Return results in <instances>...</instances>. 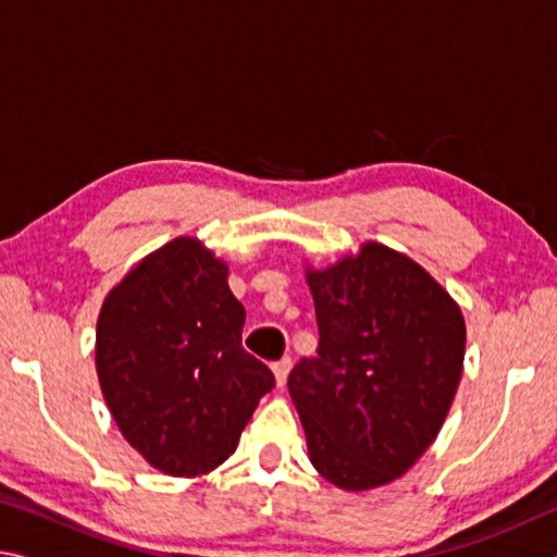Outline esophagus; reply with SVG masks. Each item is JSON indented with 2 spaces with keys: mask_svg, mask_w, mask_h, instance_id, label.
<instances>
[{
  "mask_svg": "<svg viewBox=\"0 0 557 557\" xmlns=\"http://www.w3.org/2000/svg\"><path fill=\"white\" fill-rule=\"evenodd\" d=\"M289 371H292V358L289 356H285V358H280V361L272 366V373H275V381H277V385L282 388V385L287 383V375H289Z\"/></svg>",
  "mask_w": 557,
  "mask_h": 557,
  "instance_id": "obj_1",
  "label": "esophagus"
}]
</instances>
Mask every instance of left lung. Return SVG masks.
<instances>
[{
  "mask_svg": "<svg viewBox=\"0 0 557 557\" xmlns=\"http://www.w3.org/2000/svg\"><path fill=\"white\" fill-rule=\"evenodd\" d=\"M319 348L287 388L312 467L344 492L395 482L425 455L459 388L467 326L455 297L400 250L366 240L305 265Z\"/></svg>",
  "mask_w": 557,
  "mask_h": 557,
  "instance_id": "1",
  "label": "left lung"
}]
</instances>
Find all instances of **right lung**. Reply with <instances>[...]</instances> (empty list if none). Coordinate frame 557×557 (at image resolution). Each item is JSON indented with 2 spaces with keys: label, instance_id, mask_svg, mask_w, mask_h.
Returning <instances> with one entry per match:
<instances>
[{
  "label": "right lung",
  "instance_id": "right-lung-1",
  "mask_svg": "<svg viewBox=\"0 0 557 557\" xmlns=\"http://www.w3.org/2000/svg\"><path fill=\"white\" fill-rule=\"evenodd\" d=\"M245 309L228 262L178 235L127 270L102 299L96 371L122 437L169 476L211 474L275 375L240 346Z\"/></svg>",
  "mask_w": 557,
  "mask_h": 557
}]
</instances>
